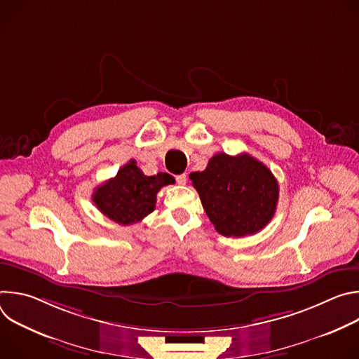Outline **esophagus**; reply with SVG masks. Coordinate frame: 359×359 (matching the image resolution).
Masks as SVG:
<instances>
[{
    "label": "esophagus",
    "mask_w": 359,
    "mask_h": 359,
    "mask_svg": "<svg viewBox=\"0 0 359 359\" xmlns=\"http://www.w3.org/2000/svg\"><path fill=\"white\" fill-rule=\"evenodd\" d=\"M176 182L179 183V184H186V182H187V176L183 173V175H179V176H176Z\"/></svg>",
    "instance_id": "obj_1"
}]
</instances>
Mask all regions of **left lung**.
I'll list each match as a JSON object with an SVG mask.
<instances>
[{"mask_svg":"<svg viewBox=\"0 0 359 359\" xmlns=\"http://www.w3.org/2000/svg\"><path fill=\"white\" fill-rule=\"evenodd\" d=\"M203 209L217 233L244 237L260 231L274 217L278 183L271 170L248 153H217L203 172L190 175Z\"/></svg>","mask_w":359,"mask_h":359,"instance_id":"left-lung-1","label":"left lung"}]
</instances>
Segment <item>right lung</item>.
<instances>
[{"label": "right lung", "instance_id": "1", "mask_svg": "<svg viewBox=\"0 0 359 359\" xmlns=\"http://www.w3.org/2000/svg\"><path fill=\"white\" fill-rule=\"evenodd\" d=\"M175 179L169 173L146 176L132 159L118 175L97 186L92 194L96 208L118 224L129 226L143 220L156 208V194Z\"/></svg>", "mask_w": 359, "mask_h": 359}]
</instances>
